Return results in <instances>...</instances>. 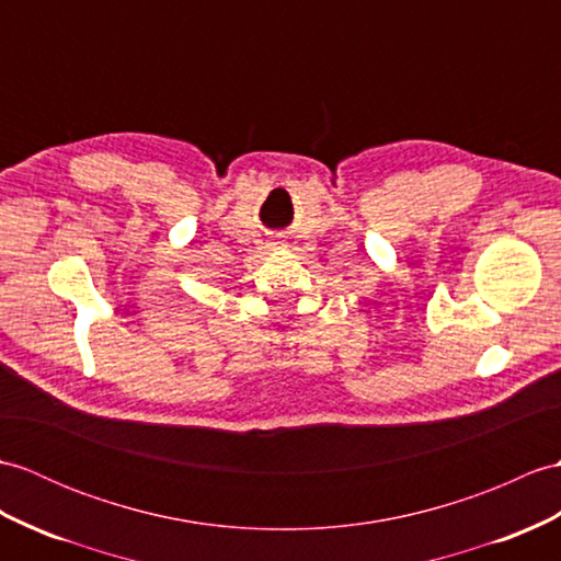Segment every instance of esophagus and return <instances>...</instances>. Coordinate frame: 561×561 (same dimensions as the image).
Instances as JSON below:
<instances>
[{
    "mask_svg": "<svg viewBox=\"0 0 561 561\" xmlns=\"http://www.w3.org/2000/svg\"><path fill=\"white\" fill-rule=\"evenodd\" d=\"M277 249H282L279 243H270V251H277Z\"/></svg>",
    "mask_w": 561,
    "mask_h": 561,
    "instance_id": "1",
    "label": "esophagus"
}]
</instances>
